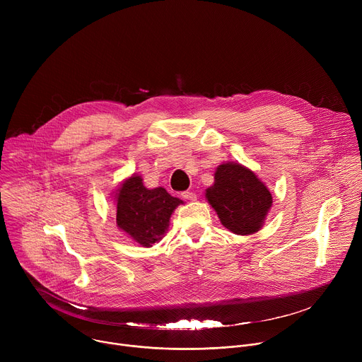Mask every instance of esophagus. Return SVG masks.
Wrapping results in <instances>:
<instances>
[{
  "instance_id": "obj_1",
  "label": "esophagus",
  "mask_w": 362,
  "mask_h": 362,
  "mask_svg": "<svg viewBox=\"0 0 362 362\" xmlns=\"http://www.w3.org/2000/svg\"><path fill=\"white\" fill-rule=\"evenodd\" d=\"M182 197H183V199H186V200H196V199H197L196 193H193V192H189V190H186V192H182Z\"/></svg>"
}]
</instances>
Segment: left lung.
I'll list each match as a JSON object with an SVG mask.
<instances>
[{
    "label": "left lung",
    "mask_w": 362,
    "mask_h": 362,
    "mask_svg": "<svg viewBox=\"0 0 362 362\" xmlns=\"http://www.w3.org/2000/svg\"><path fill=\"white\" fill-rule=\"evenodd\" d=\"M206 199L221 223L236 235L259 230L272 206L268 187L247 168L228 162L215 172V183L206 189Z\"/></svg>",
    "instance_id": "obj_1"
}]
</instances>
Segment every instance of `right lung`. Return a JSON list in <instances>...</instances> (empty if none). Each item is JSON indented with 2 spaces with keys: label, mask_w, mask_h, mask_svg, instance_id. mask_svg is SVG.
I'll return each mask as SVG.
<instances>
[{
  "label": "right lung",
  "mask_w": 362,
  "mask_h": 362,
  "mask_svg": "<svg viewBox=\"0 0 362 362\" xmlns=\"http://www.w3.org/2000/svg\"><path fill=\"white\" fill-rule=\"evenodd\" d=\"M183 200L163 187L147 189L139 175L126 179L116 193V222L134 242L150 247L166 233L170 216Z\"/></svg>",
  "instance_id": "obj_1"
}]
</instances>
